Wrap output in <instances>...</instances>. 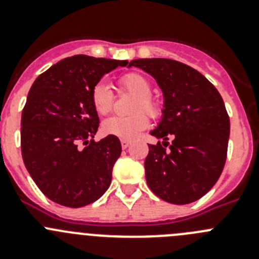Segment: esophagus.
I'll return each mask as SVG.
<instances>
[{
    "label": "esophagus",
    "mask_w": 259,
    "mask_h": 259,
    "mask_svg": "<svg viewBox=\"0 0 259 259\" xmlns=\"http://www.w3.org/2000/svg\"><path fill=\"white\" fill-rule=\"evenodd\" d=\"M120 144H122L123 149H127L128 146L131 145V140H127V139H122V140H120Z\"/></svg>",
    "instance_id": "34e87169"
}]
</instances>
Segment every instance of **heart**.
<instances>
[{"label":"heart","mask_w":259,"mask_h":259,"mask_svg":"<svg viewBox=\"0 0 259 259\" xmlns=\"http://www.w3.org/2000/svg\"><path fill=\"white\" fill-rule=\"evenodd\" d=\"M119 88L136 96L132 104V113L130 116H111L102 123V132L110 136L120 139H134L149 125V116H155L159 111L157 102L150 97L152 85L144 75L130 72L119 79ZM91 102L96 113L106 115L113 109V93L104 81H98L93 85L91 92ZM146 113H144L143 111Z\"/></svg>","instance_id":"obj_1"}]
</instances>
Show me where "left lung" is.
Returning <instances> with one entry per match:
<instances>
[{"instance_id":"obj_1","label":"left lung","mask_w":259,"mask_h":259,"mask_svg":"<svg viewBox=\"0 0 259 259\" xmlns=\"http://www.w3.org/2000/svg\"><path fill=\"white\" fill-rule=\"evenodd\" d=\"M152 75L163 93L161 122L150 131L145 159L146 183L154 194L175 205L201 198L223 171L230 139V118L223 98L191 66L166 58L134 59L128 67ZM173 139L170 148L168 137Z\"/></svg>"}]
</instances>
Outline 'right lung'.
<instances>
[{"label": "right lung", "mask_w": 259, "mask_h": 259, "mask_svg": "<svg viewBox=\"0 0 259 259\" xmlns=\"http://www.w3.org/2000/svg\"><path fill=\"white\" fill-rule=\"evenodd\" d=\"M128 61L68 57L32 84L20 120L24 164L54 202L81 207L107 191L122 145L118 137L93 140L100 119L91 92L105 74Z\"/></svg>", "instance_id": "1"}]
</instances>
